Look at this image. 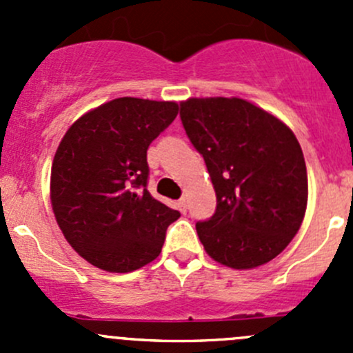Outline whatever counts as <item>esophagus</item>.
<instances>
[{"instance_id":"esophagus-1","label":"esophagus","mask_w":353,"mask_h":353,"mask_svg":"<svg viewBox=\"0 0 353 353\" xmlns=\"http://www.w3.org/2000/svg\"><path fill=\"white\" fill-rule=\"evenodd\" d=\"M177 206H179L181 212H186V198H181L179 201H177Z\"/></svg>"}]
</instances>
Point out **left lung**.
Returning <instances> with one entry per match:
<instances>
[{"instance_id":"left-lung-1","label":"left lung","mask_w":353,"mask_h":353,"mask_svg":"<svg viewBox=\"0 0 353 353\" xmlns=\"http://www.w3.org/2000/svg\"><path fill=\"white\" fill-rule=\"evenodd\" d=\"M181 121L216 194L212 219L196 223L206 254L234 270L272 261L299 232L307 208V170L295 134L239 97L188 99Z\"/></svg>"}]
</instances>
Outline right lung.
I'll use <instances>...</instances> for the list:
<instances>
[{"label": "right lung", "instance_id": "right-lung-1", "mask_svg": "<svg viewBox=\"0 0 353 353\" xmlns=\"http://www.w3.org/2000/svg\"><path fill=\"white\" fill-rule=\"evenodd\" d=\"M179 104L119 97L88 110L65 133L51 167V205L65 239L110 273L154 261L181 216L148 193L147 150Z\"/></svg>", "mask_w": 353, "mask_h": 353}]
</instances>
